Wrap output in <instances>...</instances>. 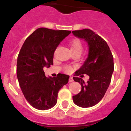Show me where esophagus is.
<instances>
[{
	"mask_svg": "<svg viewBox=\"0 0 131 131\" xmlns=\"http://www.w3.org/2000/svg\"><path fill=\"white\" fill-rule=\"evenodd\" d=\"M69 82H73V77H70V78H69Z\"/></svg>",
	"mask_w": 131,
	"mask_h": 131,
	"instance_id": "obj_1",
	"label": "esophagus"
}]
</instances>
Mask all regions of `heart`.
<instances>
[{
	"mask_svg": "<svg viewBox=\"0 0 131 131\" xmlns=\"http://www.w3.org/2000/svg\"><path fill=\"white\" fill-rule=\"evenodd\" d=\"M70 50L72 53L73 52L81 53L82 51V43L81 41L78 39H75L71 41L70 43ZM64 70L67 73H70L72 71V68L67 66L64 67Z\"/></svg>",
	"mask_w": 131,
	"mask_h": 131,
	"instance_id": "1",
	"label": "heart"
}]
</instances>
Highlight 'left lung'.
Listing matches in <instances>:
<instances>
[{"mask_svg":"<svg viewBox=\"0 0 131 131\" xmlns=\"http://www.w3.org/2000/svg\"><path fill=\"white\" fill-rule=\"evenodd\" d=\"M72 34L79 39H84L89 46L88 57L83 65L75 72L73 77L81 85V91L73 96L74 103L82 108H88L98 103L103 97L110 84L114 70L113 58L106 41L90 29L75 30ZM90 76L85 83L79 75Z\"/></svg>","mask_w":131,"mask_h":131,"instance_id":"8db88e82","label":"left lung"}]
</instances>
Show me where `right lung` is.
Returning <instances> with one entry per match:
<instances>
[{
  "mask_svg": "<svg viewBox=\"0 0 131 131\" xmlns=\"http://www.w3.org/2000/svg\"><path fill=\"white\" fill-rule=\"evenodd\" d=\"M68 30L39 28L25 41L17 60V77L25 97L40 110L52 108L57 103L59 89L68 82L69 75L59 73L46 77L43 67L53 64L54 52Z\"/></svg>",
  "mask_w": 131,
  "mask_h": 131,
  "instance_id": "add662e5",
  "label": "right lung"
}]
</instances>
